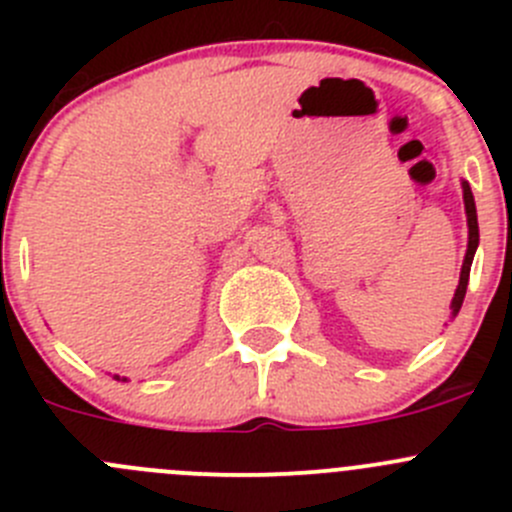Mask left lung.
Returning a JSON list of instances; mask_svg holds the SVG:
<instances>
[{"instance_id":"obj_1","label":"left lung","mask_w":512,"mask_h":512,"mask_svg":"<svg viewBox=\"0 0 512 512\" xmlns=\"http://www.w3.org/2000/svg\"><path fill=\"white\" fill-rule=\"evenodd\" d=\"M461 188H463V205H466V220H468V250H466V257H463V267H461V277H458L456 294H453V299H451V317H456V314L461 312L463 297H466V289H468V277H471L473 257H476L478 240H480V235H478L476 200H473L471 185H468L466 180H463Z\"/></svg>"}]
</instances>
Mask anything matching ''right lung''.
Segmentation results:
<instances>
[{
    "mask_svg": "<svg viewBox=\"0 0 512 512\" xmlns=\"http://www.w3.org/2000/svg\"><path fill=\"white\" fill-rule=\"evenodd\" d=\"M113 379H116V381H128V379H126V376H123V379H121V376H118V374H116V376H113Z\"/></svg>",
    "mask_w": 512,
    "mask_h": 512,
    "instance_id": "add662e5",
    "label": "right lung"
}]
</instances>
